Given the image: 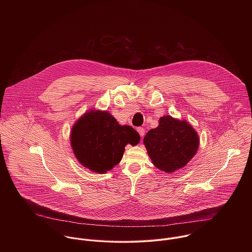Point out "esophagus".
Instances as JSON below:
<instances>
[{"label":"esophagus","instance_id":"34e87169","mask_svg":"<svg viewBox=\"0 0 252 252\" xmlns=\"http://www.w3.org/2000/svg\"><path fill=\"white\" fill-rule=\"evenodd\" d=\"M138 132H139V134L141 135V137L143 138L144 136V128H142V127H140V128H138Z\"/></svg>","mask_w":252,"mask_h":252}]
</instances>
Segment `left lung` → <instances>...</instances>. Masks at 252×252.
Wrapping results in <instances>:
<instances>
[{
	"mask_svg": "<svg viewBox=\"0 0 252 252\" xmlns=\"http://www.w3.org/2000/svg\"><path fill=\"white\" fill-rule=\"evenodd\" d=\"M200 144L196 130L186 121L164 115L159 125L147 132L144 144L153 165L165 173L183 168L197 153Z\"/></svg>",
	"mask_w": 252,
	"mask_h": 252,
	"instance_id": "left-lung-1",
	"label": "left lung"
}]
</instances>
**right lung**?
I'll return each instance as SVG.
<instances>
[{"label": "right lung", "instance_id": "obj_1", "mask_svg": "<svg viewBox=\"0 0 252 252\" xmlns=\"http://www.w3.org/2000/svg\"><path fill=\"white\" fill-rule=\"evenodd\" d=\"M141 137L129 125H120L108 110L90 109L72 125L70 141L78 163L96 174H106L122 159L127 144Z\"/></svg>", "mask_w": 252, "mask_h": 252}]
</instances>
